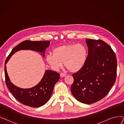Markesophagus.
Masks as SVG:
<instances>
[{"label":"esophagus","instance_id":"esophagus-1","mask_svg":"<svg viewBox=\"0 0 124 124\" xmlns=\"http://www.w3.org/2000/svg\"><path fill=\"white\" fill-rule=\"evenodd\" d=\"M66 75L65 74H64V73H61V74H60V76H61V77H65Z\"/></svg>","mask_w":124,"mask_h":124}]
</instances>
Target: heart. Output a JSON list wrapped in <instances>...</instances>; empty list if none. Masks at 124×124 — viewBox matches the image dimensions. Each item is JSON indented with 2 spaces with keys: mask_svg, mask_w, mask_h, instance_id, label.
<instances>
[{
  "mask_svg": "<svg viewBox=\"0 0 124 124\" xmlns=\"http://www.w3.org/2000/svg\"><path fill=\"white\" fill-rule=\"evenodd\" d=\"M87 51L81 44L63 45L54 48L53 55L46 56V61L55 70L64 65L72 72H77L84 66L87 59Z\"/></svg>",
  "mask_w": 124,
  "mask_h": 124,
  "instance_id": "1",
  "label": "heart"
}]
</instances>
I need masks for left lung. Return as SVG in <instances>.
<instances>
[{
  "label": "left lung",
  "instance_id": "8db88e82",
  "mask_svg": "<svg viewBox=\"0 0 124 124\" xmlns=\"http://www.w3.org/2000/svg\"><path fill=\"white\" fill-rule=\"evenodd\" d=\"M88 56L84 67L72 75L71 92L78 101L91 104L103 99L114 84L117 61L113 50L102 40L85 39Z\"/></svg>",
  "mask_w": 124,
  "mask_h": 124
}]
</instances>
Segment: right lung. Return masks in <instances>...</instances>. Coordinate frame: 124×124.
I'll return each instance as SVG.
<instances>
[{"mask_svg":"<svg viewBox=\"0 0 124 124\" xmlns=\"http://www.w3.org/2000/svg\"><path fill=\"white\" fill-rule=\"evenodd\" d=\"M50 42L48 41H23L13 49L5 61L4 72L6 85L15 99L25 106L39 108L45 105L50 99L54 85L60 78V74L56 71L47 70L45 71L41 80L36 86L30 88H22L11 82L6 64L13 55L20 50L36 51L45 57V50L49 46Z\"/></svg>","mask_w":124,"mask_h":124,"instance_id":"obj_1","label":"right lung"}]
</instances>
